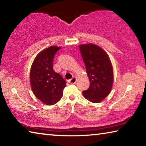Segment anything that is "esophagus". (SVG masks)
<instances>
[{
  "label": "esophagus",
  "instance_id": "1",
  "mask_svg": "<svg viewBox=\"0 0 146 146\" xmlns=\"http://www.w3.org/2000/svg\"><path fill=\"white\" fill-rule=\"evenodd\" d=\"M76 81V78L75 77V76H73L72 78H71L70 80H69L68 82L70 84H75Z\"/></svg>",
  "mask_w": 146,
  "mask_h": 146
}]
</instances>
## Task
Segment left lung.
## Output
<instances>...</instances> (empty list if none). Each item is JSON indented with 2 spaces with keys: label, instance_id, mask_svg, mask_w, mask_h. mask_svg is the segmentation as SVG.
Wrapping results in <instances>:
<instances>
[{
  "label": "left lung",
  "instance_id": "obj_1",
  "mask_svg": "<svg viewBox=\"0 0 146 146\" xmlns=\"http://www.w3.org/2000/svg\"><path fill=\"white\" fill-rule=\"evenodd\" d=\"M90 86L82 93L86 99L98 103L107 97L113 83V71L108 54L93 44L79 46Z\"/></svg>",
  "mask_w": 146,
  "mask_h": 146
}]
</instances>
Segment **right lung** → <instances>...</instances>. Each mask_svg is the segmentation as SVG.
<instances>
[{"mask_svg":"<svg viewBox=\"0 0 146 146\" xmlns=\"http://www.w3.org/2000/svg\"><path fill=\"white\" fill-rule=\"evenodd\" d=\"M60 47L50 46L39 53L32 64L30 84L35 97L46 105L57 103L63 95L66 81L53 70V60Z\"/></svg>","mask_w":146,"mask_h":146,"instance_id":"right-lung-1","label":"right lung"}]
</instances>
